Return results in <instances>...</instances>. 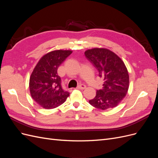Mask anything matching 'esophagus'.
I'll return each instance as SVG.
<instances>
[{
	"instance_id": "1",
	"label": "esophagus",
	"mask_w": 158,
	"mask_h": 158,
	"mask_svg": "<svg viewBox=\"0 0 158 158\" xmlns=\"http://www.w3.org/2000/svg\"><path fill=\"white\" fill-rule=\"evenodd\" d=\"M85 88H86V86H85V85H84V84H80L77 88L80 89H84Z\"/></svg>"
}]
</instances>
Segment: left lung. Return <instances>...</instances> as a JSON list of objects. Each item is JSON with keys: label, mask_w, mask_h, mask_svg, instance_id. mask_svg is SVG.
<instances>
[{"label": "left lung", "mask_w": 158, "mask_h": 158, "mask_svg": "<svg viewBox=\"0 0 158 158\" xmlns=\"http://www.w3.org/2000/svg\"><path fill=\"white\" fill-rule=\"evenodd\" d=\"M84 54L104 80L103 88L97 90L89 104L102 110L117 106L126 96L129 87V76L124 62L114 52L105 48L88 49Z\"/></svg>", "instance_id": "1"}]
</instances>
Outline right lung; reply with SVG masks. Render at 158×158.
Wrapping results in <instances>:
<instances>
[{"label": "right lung", "mask_w": 158, "mask_h": 158, "mask_svg": "<svg viewBox=\"0 0 158 158\" xmlns=\"http://www.w3.org/2000/svg\"><path fill=\"white\" fill-rule=\"evenodd\" d=\"M72 52L70 50L51 51L41 57L33 69L30 78V94L43 108H56L69 96V92L62 88L57 70Z\"/></svg>", "instance_id": "add662e5"}]
</instances>
